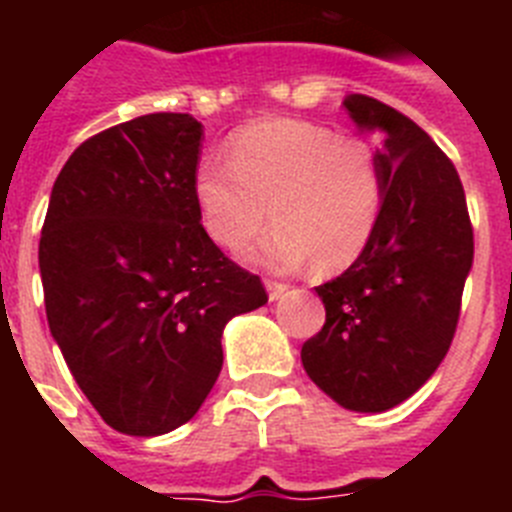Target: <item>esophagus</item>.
<instances>
[{"label": "esophagus", "mask_w": 512, "mask_h": 512, "mask_svg": "<svg viewBox=\"0 0 512 512\" xmlns=\"http://www.w3.org/2000/svg\"><path fill=\"white\" fill-rule=\"evenodd\" d=\"M287 284H282V282H274V279H266V292H269V300L271 302H277V300H282L284 297V292H287Z\"/></svg>", "instance_id": "esophagus-1"}]
</instances>
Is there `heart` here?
I'll return each mask as SVG.
<instances>
[{
  "mask_svg": "<svg viewBox=\"0 0 512 512\" xmlns=\"http://www.w3.org/2000/svg\"><path fill=\"white\" fill-rule=\"evenodd\" d=\"M194 202L217 246L243 251L271 215L277 228L256 261L297 269L312 259L320 271H338L372 241L384 171L372 140L282 117L235 135L230 161L205 158L194 171Z\"/></svg>",
  "mask_w": 512,
  "mask_h": 512,
  "instance_id": "1",
  "label": "heart"
}]
</instances>
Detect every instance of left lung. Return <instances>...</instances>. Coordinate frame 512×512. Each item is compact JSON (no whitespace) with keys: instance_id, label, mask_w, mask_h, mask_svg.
Wrapping results in <instances>:
<instances>
[{"instance_id":"8db88e82","label":"left lung","mask_w":512,"mask_h":512,"mask_svg":"<svg viewBox=\"0 0 512 512\" xmlns=\"http://www.w3.org/2000/svg\"><path fill=\"white\" fill-rule=\"evenodd\" d=\"M343 110L359 130L384 135V205L359 259L315 287L325 325L302 346V366L341 408L384 413L449 351L474 235L459 174L431 135L364 94H348Z\"/></svg>"}]
</instances>
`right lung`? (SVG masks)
<instances>
[{"instance_id":"obj_1","label":"right lung","mask_w":512,"mask_h":512,"mask_svg":"<svg viewBox=\"0 0 512 512\" xmlns=\"http://www.w3.org/2000/svg\"><path fill=\"white\" fill-rule=\"evenodd\" d=\"M202 138L192 115L153 112L84 140L40 235L53 341L104 423L128 436L192 420L223 369L228 320L269 300L202 228Z\"/></svg>"}]
</instances>
